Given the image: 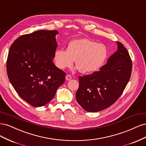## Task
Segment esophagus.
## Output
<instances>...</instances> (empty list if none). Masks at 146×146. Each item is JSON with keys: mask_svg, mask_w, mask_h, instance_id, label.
Returning <instances> with one entry per match:
<instances>
[{"mask_svg": "<svg viewBox=\"0 0 146 146\" xmlns=\"http://www.w3.org/2000/svg\"><path fill=\"white\" fill-rule=\"evenodd\" d=\"M66 80H69L70 79H72V76H70V75H67V76H66Z\"/></svg>", "mask_w": 146, "mask_h": 146, "instance_id": "esophagus-1", "label": "esophagus"}]
</instances>
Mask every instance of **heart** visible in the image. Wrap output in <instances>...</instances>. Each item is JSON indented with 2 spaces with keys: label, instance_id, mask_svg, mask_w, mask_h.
Segmentation results:
<instances>
[{
  "label": "heart",
  "instance_id": "heart-1",
  "mask_svg": "<svg viewBox=\"0 0 146 146\" xmlns=\"http://www.w3.org/2000/svg\"><path fill=\"white\" fill-rule=\"evenodd\" d=\"M108 56V49L103 44L89 39H75L70 41L67 50L57 49L54 55L56 66L59 69L69 68L76 60L79 71L92 73L99 70Z\"/></svg>",
  "mask_w": 146,
  "mask_h": 146
}]
</instances>
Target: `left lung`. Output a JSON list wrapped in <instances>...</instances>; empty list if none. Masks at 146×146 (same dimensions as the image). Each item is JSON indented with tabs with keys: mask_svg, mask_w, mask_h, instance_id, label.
<instances>
[{
	"mask_svg": "<svg viewBox=\"0 0 146 146\" xmlns=\"http://www.w3.org/2000/svg\"><path fill=\"white\" fill-rule=\"evenodd\" d=\"M117 44V51L99 71L78 77L76 100L88 112L99 111L112 105L121 96L130 80L131 58L122 44Z\"/></svg>",
	"mask_w": 146,
	"mask_h": 146,
	"instance_id": "1",
	"label": "left lung"
}]
</instances>
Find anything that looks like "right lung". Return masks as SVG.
Returning <instances> with one entry per match:
<instances>
[{"label":"right lung","instance_id":"obj_1","mask_svg":"<svg viewBox=\"0 0 146 146\" xmlns=\"http://www.w3.org/2000/svg\"><path fill=\"white\" fill-rule=\"evenodd\" d=\"M56 30H39L21 35L10 46L7 61L8 78L17 93L35 107L54 98L65 75L53 62Z\"/></svg>","mask_w":146,"mask_h":146}]
</instances>
